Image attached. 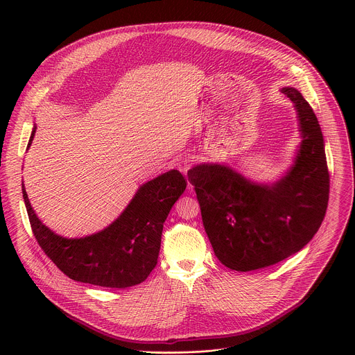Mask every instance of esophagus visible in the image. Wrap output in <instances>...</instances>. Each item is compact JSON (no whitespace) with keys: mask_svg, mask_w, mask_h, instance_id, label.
Listing matches in <instances>:
<instances>
[{"mask_svg":"<svg viewBox=\"0 0 355 355\" xmlns=\"http://www.w3.org/2000/svg\"><path fill=\"white\" fill-rule=\"evenodd\" d=\"M192 157H189V156H182V157H180L178 159V162H177V167H178V170L181 171V173H184V174H187V171L191 168V166H192Z\"/></svg>","mask_w":355,"mask_h":355,"instance_id":"esophagus-1","label":"esophagus"}]
</instances>
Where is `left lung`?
<instances>
[{
	"instance_id": "obj_1",
	"label": "left lung",
	"mask_w": 355,
	"mask_h": 355,
	"mask_svg": "<svg viewBox=\"0 0 355 355\" xmlns=\"http://www.w3.org/2000/svg\"><path fill=\"white\" fill-rule=\"evenodd\" d=\"M282 92L295 104L302 132L284 178L254 184L220 164L188 171L215 254L230 270L245 272L288 259L313 239L326 215L330 175L320 125L297 89Z\"/></svg>"
}]
</instances>
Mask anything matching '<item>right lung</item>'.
<instances>
[{
    "label": "right lung",
    "mask_w": 355,
    "mask_h": 355,
    "mask_svg": "<svg viewBox=\"0 0 355 355\" xmlns=\"http://www.w3.org/2000/svg\"><path fill=\"white\" fill-rule=\"evenodd\" d=\"M35 136L32 130L28 147ZM187 188L185 177L171 170L143 184L123 214L103 232L66 239L44 226L25 187L22 193L33 236L56 267L69 278L104 288H129L143 282L157 264L163 225Z\"/></svg>",
    "instance_id": "add662e5"
}]
</instances>
